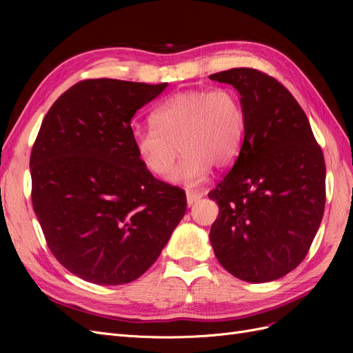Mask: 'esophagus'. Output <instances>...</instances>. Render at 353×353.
<instances>
[{
  "label": "esophagus",
  "mask_w": 353,
  "mask_h": 353,
  "mask_svg": "<svg viewBox=\"0 0 353 353\" xmlns=\"http://www.w3.org/2000/svg\"><path fill=\"white\" fill-rule=\"evenodd\" d=\"M201 193H199V191H187V203L191 206L193 203H196L199 199H201Z\"/></svg>",
  "instance_id": "esophagus-1"
}]
</instances>
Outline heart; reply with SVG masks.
<instances>
[{
    "instance_id": "1",
    "label": "heart",
    "mask_w": 353,
    "mask_h": 353,
    "mask_svg": "<svg viewBox=\"0 0 353 353\" xmlns=\"http://www.w3.org/2000/svg\"><path fill=\"white\" fill-rule=\"evenodd\" d=\"M150 130H135L132 143L143 166L157 178L172 170L174 183L194 187L210 168L225 169L237 159L245 135V113L232 88L187 90L170 95L152 114Z\"/></svg>"
}]
</instances>
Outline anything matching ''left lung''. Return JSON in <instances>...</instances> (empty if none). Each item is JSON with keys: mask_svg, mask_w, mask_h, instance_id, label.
Wrapping results in <instances>:
<instances>
[{"mask_svg": "<svg viewBox=\"0 0 353 353\" xmlns=\"http://www.w3.org/2000/svg\"><path fill=\"white\" fill-rule=\"evenodd\" d=\"M241 95L245 135L230 172L208 194L219 215L210 243L219 263L249 283L279 280L309 252L325 208V162L303 109L261 70L213 73Z\"/></svg>", "mask_w": 353, "mask_h": 353, "instance_id": "8db88e82", "label": "left lung"}]
</instances>
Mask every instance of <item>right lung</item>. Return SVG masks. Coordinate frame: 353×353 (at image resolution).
<instances>
[{"label":"right lung","instance_id":"right-lung-1","mask_svg":"<svg viewBox=\"0 0 353 353\" xmlns=\"http://www.w3.org/2000/svg\"><path fill=\"white\" fill-rule=\"evenodd\" d=\"M168 83L85 79L51 105L30 153L32 206L54 258L101 285L137 280L183 219L185 191L154 178L131 119Z\"/></svg>","mask_w":353,"mask_h":353}]
</instances>
